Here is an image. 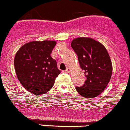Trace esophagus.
<instances>
[{
    "mask_svg": "<svg viewBox=\"0 0 130 130\" xmlns=\"http://www.w3.org/2000/svg\"><path fill=\"white\" fill-rule=\"evenodd\" d=\"M71 69L70 68H67V69L65 70V71L67 72V73H71Z\"/></svg>",
    "mask_w": 130,
    "mask_h": 130,
    "instance_id": "34e87169",
    "label": "esophagus"
}]
</instances>
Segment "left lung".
<instances>
[{"label":"left lung","instance_id":"1","mask_svg":"<svg viewBox=\"0 0 130 130\" xmlns=\"http://www.w3.org/2000/svg\"><path fill=\"white\" fill-rule=\"evenodd\" d=\"M78 56L86 79L82 87H76L82 96L90 99L99 96L108 85L112 73V65L105 47L90 38H77L71 42Z\"/></svg>","mask_w":130,"mask_h":130}]
</instances>
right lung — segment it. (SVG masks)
Segmentation results:
<instances>
[{
  "instance_id": "add662e5",
  "label": "right lung",
  "mask_w": 130,
  "mask_h": 130,
  "mask_svg": "<svg viewBox=\"0 0 130 130\" xmlns=\"http://www.w3.org/2000/svg\"><path fill=\"white\" fill-rule=\"evenodd\" d=\"M55 45V41H33L22 45L16 53V75L30 93L40 95L48 92L61 73L56 61L51 57Z\"/></svg>"
}]
</instances>
